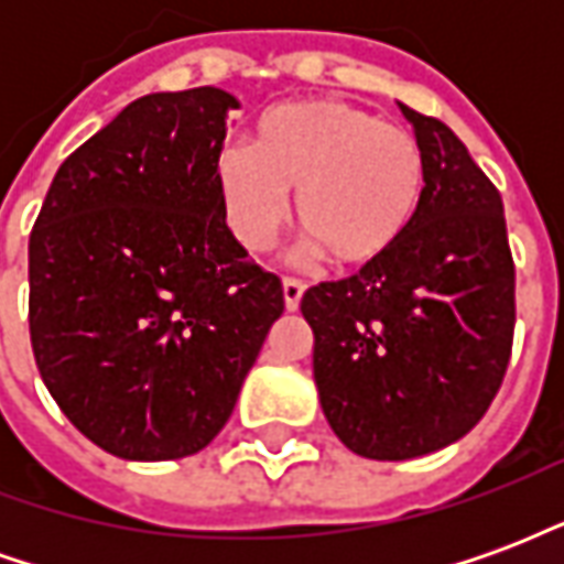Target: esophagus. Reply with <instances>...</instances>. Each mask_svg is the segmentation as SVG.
<instances>
[{
	"instance_id": "1",
	"label": "esophagus",
	"mask_w": 564,
	"mask_h": 564,
	"mask_svg": "<svg viewBox=\"0 0 564 564\" xmlns=\"http://www.w3.org/2000/svg\"><path fill=\"white\" fill-rule=\"evenodd\" d=\"M302 295H305V283L295 281V278H286V281H283V305H286V311H299Z\"/></svg>"
}]
</instances>
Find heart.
Here are the masks:
<instances>
[{"instance_id": "b5f03b06", "label": "heart", "mask_w": 564, "mask_h": 564, "mask_svg": "<svg viewBox=\"0 0 564 564\" xmlns=\"http://www.w3.org/2000/svg\"><path fill=\"white\" fill-rule=\"evenodd\" d=\"M214 184L232 235L265 253L290 217L307 250L344 271L371 269L411 232L425 198L414 132L338 99L283 102L259 115L250 148L214 156Z\"/></svg>"}]
</instances>
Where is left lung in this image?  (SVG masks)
Wrapping results in <instances>:
<instances>
[{"label":"left lung","mask_w":564,"mask_h":564,"mask_svg":"<svg viewBox=\"0 0 564 564\" xmlns=\"http://www.w3.org/2000/svg\"><path fill=\"white\" fill-rule=\"evenodd\" d=\"M425 198L390 257L302 295L332 432L366 459L447 447L480 423L508 371L513 259L505 205L453 129L408 105Z\"/></svg>","instance_id":"8db88e82"}]
</instances>
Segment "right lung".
I'll use <instances>...</instances> for the list:
<instances>
[{"instance_id":"1","label":"right lung","mask_w":564,"mask_h":564,"mask_svg":"<svg viewBox=\"0 0 564 564\" xmlns=\"http://www.w3.org/2000/svg\"><path fill=\"white\" fill-rule=\"evenodd\" d=\"M238 99L150 93L68 156L30 235V338L59 411L111 456L184 459L232 416L283 314L226 226L214 156Z\"/></svg>"}]
</instances>
